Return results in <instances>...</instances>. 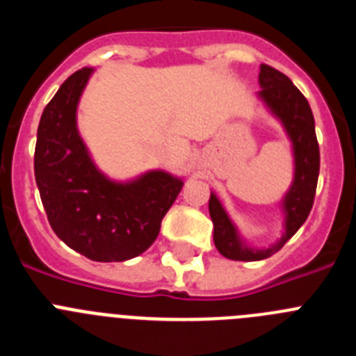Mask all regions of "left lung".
<instances>
[{
	"label": "left lung",
	"mask_w": 356,
	"mask_h": 356,
	"mask_svg": "<svg viewBox=\"0 0 356 356\" xmlns=\"http://www.w3.org/2000/svg\"><path fill=\"white\" fill-rule=\"evenodd\" d=\"M257 92L269 114L278 119L287 134L294 156V178L285 193L280 209L284 212V234L275 244L267 248L250 246L235 222L229 219L219 197L210 193L209 212L213 222V244L217 251L229 260L254 262L269 259L284 248L285 242L301 228L312 210L319 178V144L316 137V121L307 97L298 90L284 72L271 65H260Z\"/></svg>",
	"instance_id": "left-lung-1"
}]
</instances>
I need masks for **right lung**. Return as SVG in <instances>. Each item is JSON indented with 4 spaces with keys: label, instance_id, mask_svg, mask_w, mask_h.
Returning <instances> with one entry per match:
<instances>
[{
    "label": "right lung",
    "instance_id": "right-lung-1",
    "mask_svg": "<svg viewBox=\"0 0 356 356\" xmlns=\"http://www.w3.org/2000/svg\"><path fill=\"white\" fill-rule=\"evenodd\" d=\"M92 67L67 78L40 115L35 181L56 237L94 262H124L155 242L184 180L151 169L131 180H112L97 169L76 124Z\"/></svg>",
    "mask_w": 356,
    "mask_h": 356
}]
</instances>
